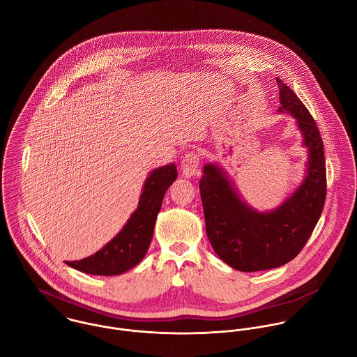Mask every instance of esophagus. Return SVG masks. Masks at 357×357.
<instances>
[{"label": "esophagus", "mask_w": 357, "mask_h": 357, "mask_svg": "<svg viewBox=\"0 0 357 357\" xmlns=\"http://www.w3.org/2000/svg\"><path fill=\"white\" fill-rule=\"evenodd\" d=\"M199 162H201L199 153H197L195 151L185 153L183 160H181V174H183V177L190 178V177L195 176L198 173Z\"/></svg>", "instance_id": "1"}]
</instances>
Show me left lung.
<instances>
[{"label":"left lung","mask_w":357,"mask_h":357,"mask_svg":"<svg viewBox=\"0 0 357 357\" xmlns=\"http://www.w3.org/2000/svg\"><path fill=\"white\" fill-rule=\"evenodd\" d=\"M279 112L291 114L307 149L304 181L279 207L257 211L236 192L225 172L204 165L199 181L206 234L225 264L242 272L282 266L296 258L313 232L326 201V162L323 140L314 119L297 95L276 78Z\"/></svg>","instance_id":"1"}]
</instances>
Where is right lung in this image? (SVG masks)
<instances>
[{"mask_svg": "<svg viewBox=\"0 0 357 357\" xmlns=\"http://www.w3.org/2000/svg\"><path fill=\"white\" fill-rule=\"evenodd\" d=\"M177 178L174 163L160 166L147 177L139 206L119 234L95 255L79 261H66L71 268L89 275L114 276L136 266L147 253L156 215L167 188Z\"/></svg>", "mask_w": 357, "mask_h": 357, "instance_id": "right-lung-1", "label": "right lung"}]
</instances>
